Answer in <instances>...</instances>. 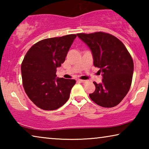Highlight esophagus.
<instances>
[{"label": "esophagus", "mask_w": 149, "mask_h": 149, "mask_svg": "<svg viewBox=\"0 0 149 149\" xmlns=\"http://www.w3.org/2000/svg\"><path fill=\"white\" fill-rule=\"evenodd\" d=\"M78 81H80V82L83 83V84H86V83L88 82L87 80H84V79H79Z\"/></svg>", "instance_id": "34e87169"}]
</instances>
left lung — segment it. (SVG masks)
Masks as SVG:
<instances>
[{
	"label": "left lung",
	"instance_id": "8db88e82",
	"mask_svg": "<svg viewBox=\"0 0 149 149\" xmlns=\"http://www.w3.org/2000/svg\"><path fill=\"white\" fill-rule=\"evenodd\" d=\"M77 37L91 50L93 64L102 73L101 84L95 85L89 97L96 104L112 108L123 99L130 89L133 61L123 42L114 35L104 32L77 33Z\"/></svg>",
	"mask_w": 149,
	"mask_h": 149
}]
</instances>
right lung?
I'll return each instance as SVG.
<instances>
[{"label":"right lung","instance_id":"add662e5","mask_svg":"<svg viewBox=\"0 0 149 149\" xmlns=\"http://www.w3.org/2000/svg\"><path fill=\"white\" fill-rule=\"evenodd\" d=\"M76 35L41 40L33 45L21 66L22 84L34 104L45 110H56L69 99L75 80L56 77Z\"/></svg>","mask_w":149,"mask_h":149}]
</instances>
